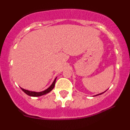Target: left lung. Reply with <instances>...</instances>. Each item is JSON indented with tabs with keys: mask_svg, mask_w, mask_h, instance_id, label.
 Masks as SVG:
<instances>
[{
	"mask_svg": "<svg viewBox=\"0 0 130 130\" xmlns=\"http://www.w3.org/2000/svg\"><path fill=\"white\" fill-rule=\"evenodd\" d=\"M106 91H107V90H106ZM105 91H104V93H100V94H97V95H95V96H98V95H101V94H103V93H105Z\"/></svg>",
	"mask_w": 130,
	"mask_h": 130,
	"instance_id": "1",
	"label": "left lung"
}]
</instances>
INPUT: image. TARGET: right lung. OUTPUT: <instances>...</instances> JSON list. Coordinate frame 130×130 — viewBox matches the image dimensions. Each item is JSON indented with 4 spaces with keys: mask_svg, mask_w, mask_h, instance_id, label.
Wrapping results in <instances>:
<instances>
[{
    "mask_svg": "<svg viewBox=\"0 0 130 130\" xmlns=\"http://www.w3.org/2000/svg\"><path fill=\"white\" fill-rule=\"evenodd\" d=\"M56 78H57V77L55 78V79H54V80L53 81V84H51V86H50L49 88H48L47 89H46V90L43 91H41V92L31 91H28V90H25V89H23V88H20L22 89V90L26 94H27V95H28V96H32V97H39V96H43V95L46 94L50 93V92L52 90L53 88H54V85H55Z\"/></svg>",
    "mask_w": 130,
    "mask_h": 130,
    "instance_id": "obj_1",
    "label": "right lung"
}]
</instances>
